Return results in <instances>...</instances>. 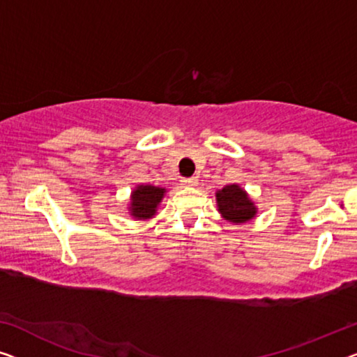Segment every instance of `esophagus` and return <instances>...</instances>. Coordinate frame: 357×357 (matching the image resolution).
<instances>
[{
    "mask_svg": "<svg viewBox=\"0 0 357 357\" xmlns=\"http://www.w3.org/2000/svg\"><path fill=\"white\" fill-rule=\"evenodd\" d=\"M184 185H197V178H183V181H181Z\"/></svg>",
    "mask_w": 357,
    "mask_h": 357,
    "instance_id": "obj_1",
    "label": "esophagus"
}]
</instances>
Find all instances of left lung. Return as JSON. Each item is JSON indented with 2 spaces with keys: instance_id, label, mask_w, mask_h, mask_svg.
<instances>
[{
  "instance_id": "left-lung-1",
  "label": "left lung",
  "mask_w": 357,
  "mask_h": 357,
  "mask_svg": "<svg viewBox=\"0 0 357 357\" xmlns=\"http://www.w3.org/2000/svg\"><path fill=\"white\" fill-rule=\"evenodd\" d=\"M216 200L221 215L232 222H245L252 220L257 213L245 190L238 188L237 184L226 185L218 190Z\"/></svg>"
}]
</instances>
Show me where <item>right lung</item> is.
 Returning <instances> with one entry per match:
<instances>
[{
  "instance_id": "obj_1",
  "label": "right lung",
  "mask_w": 357,
  "mask_h": 357,
  "mask_svg": "<svg viewBox=\"0 0 357 357\" xmlns=\"http://www.w3.org/2000/svg\"><path fill=\"white\" fill-rule=\"evenodd\" d=\"M163 194L165 189L162 188H155V185H139L132 192V216L137 218V220H146V218L155 215V208L158 202L162 200Z\"/></svg>"
}]
</instances>
